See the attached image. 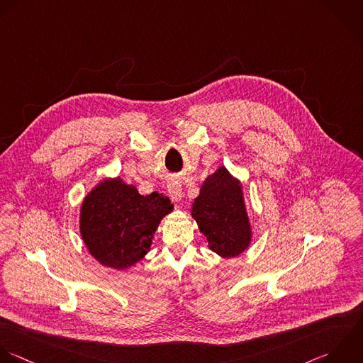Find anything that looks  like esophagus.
Here are the masks:
<instances>
[{"instance_id":"obj_1","label":"esophagus","mask_w":363,"mask_h":363,"mask_svg":"<svg viewBox=\"0 0 363 363\" xmlns=\"http://www.w3.org/2000/svg\"><path fill=\"white\" fill-rule=\"evenodd\" d=\"M168 194L171 196L172 201H181L182 196H184V192H182V185L178 179H172L169 184H168Z\"/></svg>"}]
</instances>
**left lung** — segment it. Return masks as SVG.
<instances>
[{"label":"left lung","mask_w":363,"mask_h":363,"mask_svg":"<svg viewBox=\"0 0 363 363\" xmlns=\"http://www.w3.org/2000/svg\"><path fill=\"white\" fill-rule=\"evenodd\" d=\"M192 216L211 250L223 257L240 255L250 243V223L242 186L222 167L202 184L192 203Z\"/></svg>","instance_id":"8db88e82"}]
</instances>
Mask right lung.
Segmentation results:
<instances>
[{"label": "right lung", "mask_w": 363, "mask_h": 363, "mask_svg": "<svg viewBox=\"0 0 363 363\" xmlns=\"http://www.w3.org/2000/svg\"><path fill=\"white\" fill-rule=\"evenodd\" d=\"M162 194L143 196L123 179H106L83 201L80 233L97 262L124 270L150 250L160 220L172 211Z\"/></svg>", "instance_id": "1"}]
</instances>
